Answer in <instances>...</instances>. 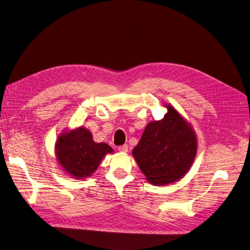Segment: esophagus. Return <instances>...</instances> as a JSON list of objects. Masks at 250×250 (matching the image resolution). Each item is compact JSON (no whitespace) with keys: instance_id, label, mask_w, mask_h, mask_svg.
I'll use <instances>...</instances> for the list:
<instances>
[{"instance_id":"1","label":"esophagus","mask_w":250,"mask_h":250,"mask_svg":"<svg viewBox=\"0 0 250 250\" xmlns=\"http://www.w3.org/2000/svg\"><path fill=\"white\" fill-rule=\"evenodd\" d=\"M127 150H128V147H127L126 144H125V145H123V146H120V147H118V151H120V152H123V153H126V152H127Z\"/></svg>"}]
</instances>
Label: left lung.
Segmentation results:
<instances>
[{
  "instance_id": "obj_1",
  "label": "left lung",
  "mask_w": 250,
  "mask_h": 250,
  "mask_svg": "<svg viewBox=\"0 0 250 250\" xmlns=\"http://www.w3.org/2000/svg\"><path fill=\"white\" fill-rule=\"evenodd\" d=\"M161 121L147 125L133 155L146 179L163 186L177 181L188 171L198 142L191 128L172 106Z\"/></svg>"
}]
</instances>
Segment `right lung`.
Listing matches in <instances>:
<instances>
[{
  "label": "right lung",
  "mask_w": 250,
  "mask_h": 250,
  "mask_svg": "<svg viewBox=\"0 0 250 250\" xmlns=\"http://www.w3.org/2000/svg\"><path fill=\"white\" fill-rule=\"evenodd\" d=\"M113 150L105 143H95L83 126L62 133L56 143V155L60 165L70 175L82 179L90 176L103 157Z\"/></svg>",
  "instance_id": "1"
}]
</instances>
